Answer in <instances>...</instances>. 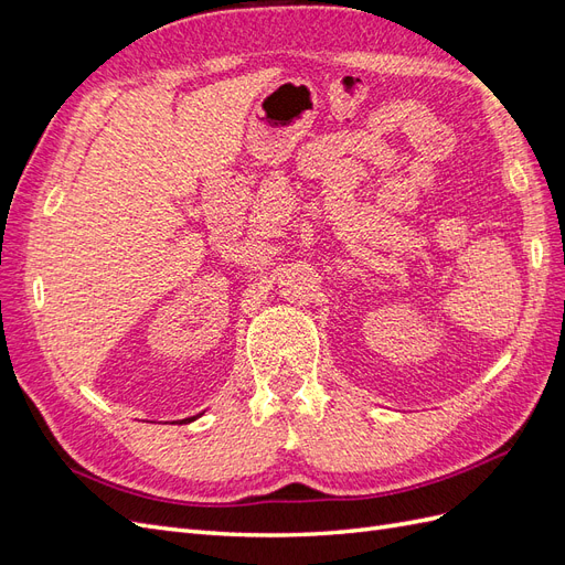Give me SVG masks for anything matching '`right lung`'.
I'll use <instances>...</instances> for the list:
<instances>
[{
  "label": "right lung",
  "mask_w": 565,
  "mask_h": 565,
  "mask_svg": "<svg viewBox=\"0 0 565 565\" xmlns=\"http://www.w3.org/2000/svg\"><path fill=\"white\" fill-rule=\"evenodd\" d=\"M200 417V415H198ZM198 417H188V419H181V422H193V419H198Z\"/></svg>",
  "instance_id": "add662e5"
}]
</instances>
